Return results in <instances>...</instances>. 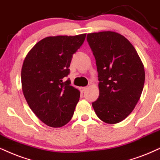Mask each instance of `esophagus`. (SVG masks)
I'll use <instances>...</instances> for the list:
<instances>
[{
    "mask_svg": "<svg viewBox=\"0 0 160 160\" xmlns=\"http://www.w3.org/2000/svg\"><path fill=\"white\" fill-rule=\"evenodd\" d=\"M86 87H80V92H83L86 89Z\"/></svg>",
    "mask_w": 160,
    "mask_h": 160,
    "instance_id": "esophagus-1",
    "label": "esophagus"
}]
</instances>
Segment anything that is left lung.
<instances>
[{
    "mask_svg": "<svg viewBox=\"0 0 160 160\" xmlns=\"http://www.w3.org/2000/svg\"><path fill=\"white\" fill-rule=\"evenodd\" d=\"M96 60L99 98L92 102L97 116L108 124H116L132 112L145 82L144 66L135 48L115 32L87 35Z\"/></svg>",
    "mask_w": 160,
    "mask_h": 160,
    "instance_id": "obj_1",
    "label": "left lung"
}]
</instances>
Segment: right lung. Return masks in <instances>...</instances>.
I'll use <instances>...</instances> for the list:
<instances>
[{"label": "right lung", "mask_w": 160, "mask_h": 160, "mask_svg": "<svg viewBox=\"0 0 160 160\" xmlns=\"http://www.w3.org/2000/svg\"><path fill=\"white\" fill-rule=\"evenodd\" d=\"M86 34L43 38L24 59L22 91L36 116L48 126L59 128L69 122L80 99V91L62 80L69 74L72 55L83 43Z\"/></svg>", "instance_id": "obj_1"}]
</instances>
